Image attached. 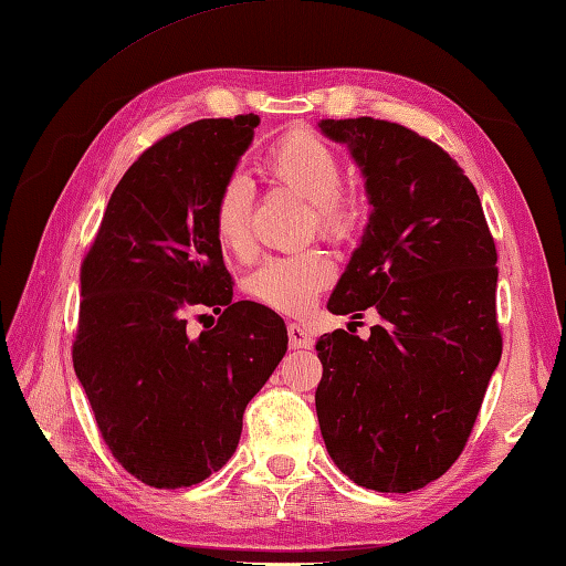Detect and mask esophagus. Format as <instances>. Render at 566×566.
<instances>
[{
	"label": "esophagus",
	"mask_w": 566,
	"mask_h": 566,
	"mask_svg": "<svg viewBox=\"0 0 566 566\" xmlns=\"http://www.w3.org/2000/svg\"><path fill=\"white\" fill-rule=\"evenodd\" d=\"M286 333H290V347L292 350H311L314 347V335H311V331L306 326H302V323H290L286 326Z\"/></svg>",
	"instance_id": "34e87169"
}]
</instances>
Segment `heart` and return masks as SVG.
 Returning <instances> with one entry per match:
<instances>
[{
  "instance_id": "heart-1",
  "label": "heart",
  "mask_w": 566,
  "mask_h": 566,
  "mask_svg": "<svg viewBox=\"0 0 566 566\" xmlns=\"http://www.w3.org/2000/svg\"><path fill=\"white\" fill-rule=\"evenodd\" d=\"M260 170L270 182L308 201V231H318L333 243H345L363 228L365 203L357 191L340 185L338 153L311 130L282 136L262 158ZM250 207V187L238 177L228 179L213 203V231L226 250H248ZM333 280L335 262L328 252L306 248L264 260L250 276V290L268 308L302 316Z\"/></svg>"
}]
</instances>
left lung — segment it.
Wrapping results in <instances>:
<instances>
[{"mask_svg": "<svg viewBox=\"0 0 566 566\" xmlns=\"http://www.w3.org/2000/svg\"><path fill=\"white\" fill-rule=\"evenodd\" d=\"M318 126L350 148L371 203L328 311L381 318L367 340L338 328L316 343L321 436L355 484L408 494L462 454L501 359L496 243L438 143L371 116Z\"/></svg>", "mask_w": 566, "mask_h": 566, "instance_id": "left-lung-1", "label": "left lung"}]
</instances>
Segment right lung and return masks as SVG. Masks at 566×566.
<instances>
[{
	"mask_svg": "<svg viewBox=\"0 0 566 566\" xmlns=\"http://www.w3.org/2000/svg\"><path fill=\"white\" fill-rule=\"evenodd\" d=\"M260 118H201L153 143L106 203L80 268L72 365L114 460L185 489L231 460L243 413L286 353L284 321L233 302L213 203ZM220 321L191 339L186 316Z\"/></svg>",
	"mask_w": 566,
	"mask_h": 566,
	"instance_id": "right-lung-1",
	"label": "right lung"
}]
</instances>
